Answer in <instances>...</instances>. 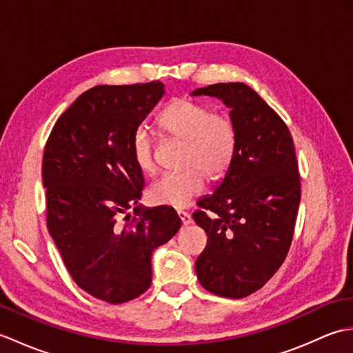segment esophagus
<instances>
[{
	"instance_id": "obj_1",
	"label": "esophagus",
	"mask_w": 353,
	"mask_h": 353,
	"mask_svg": "<svg viewBox=\"0 0 353 353\" xmlns=\"http://www.w3.org/2000/svg\"><path fill=\"white\" fill-rule=\"evenodd\" d=\"M177 215H179V219H181V221H182L183 226H188V224L191 223V215H190L188 212H185V211H179V212H177Z\"/></svg>"
}]
</instances>
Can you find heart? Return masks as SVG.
Masks as SVG:
<instances>
[{
    "label": "heart",
    "instance_id": "b5f03b06",
    "mask_svg": "<svg viewBox=\"0 0 353 353\" xmlns=\"http://www.w3.org/2000/svg\"><path fill=\"white\" fill-rule=\"evenodd\" d=\"M163 134L183 142L181 172L163 174L152 183L148 197L156 205L185 208L205 191V176L216 181L230 167L235 153V127L226 115L212 114L206 104L186 99L171 100L157 117ZM132 157L137 167L156 171L154 141L144 125L133 132Z\"/></svg>",
    "mask_w": 353,
    "mask_h": 353
}]
</instances>
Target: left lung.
<instances>
[{
    "label": "left lung",
    "instance_id": "1",
    "mask_svg": "<svg viewBox=\"0 0 353 353\" xmlns=\"http://www.w3.org/2000/svg\"><path fill=\"white\" fill-rule=\"evenodd\" d=\"M192 95L226 104L236 137L223 182L192 214L208 235L196 273L208 291L241 299L264 287L290 250L301 203L294 144L283 119L250 86L215 83Z\"/></svg>",
    "mask_w": 353,
    "mask_h": 353
}]
</instances>
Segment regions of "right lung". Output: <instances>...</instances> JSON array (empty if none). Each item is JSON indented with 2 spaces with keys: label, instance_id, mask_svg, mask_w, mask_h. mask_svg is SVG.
<instances>
[{
  "label": "right lung",
  "instance_id": "obj_1",
  "mask_svg": "<svg viewBox=\"0 0 353 353\" xmlns=\"http://www.w3.org/2000/svg\"><path fill=\"white\" fill-rule=\"evenodd\" d=\"M163 92L161 81L91 88L59 117L45 144L50 235L74 282L108 303L148 290L153 250L182 226L170 206L138 205L144 176L130 142Z\"/></svg>",
  "mask_w": 353,
  "mask_h": 353
}]
</instances>
